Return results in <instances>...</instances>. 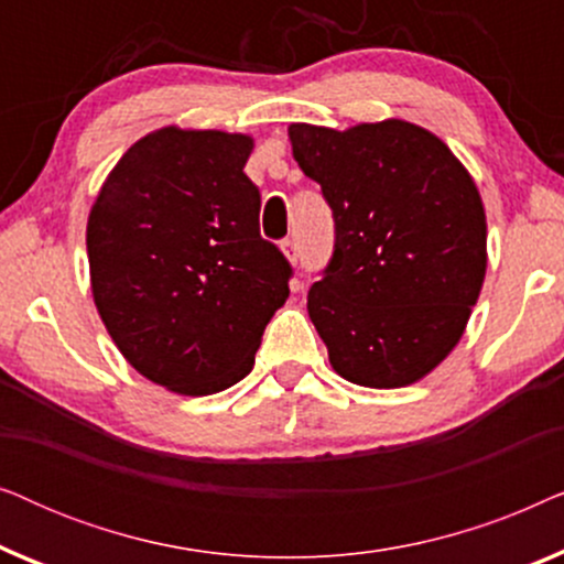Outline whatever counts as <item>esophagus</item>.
Returning <instances> with one entry per match:
<instances>
[{"label":"esophagus","instance_id":"obj_1","mask_svg":"<svg viewBox=\"0 0 564 564\" xmlns=\"http://www.w3.org/2000/svg\"><path fill=\"white\" fill-rule=\"evenodd\" d=\"M282 253H284V257H288L290 264H297L300 251H297V241H295V238H284V241H282Z\"/></svg>","mask_w":564,"mask_h":564}]
</instances>
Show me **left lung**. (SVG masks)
I'll return each mask as SVG.
<instances>
[{
    "mask_svg": "<svg viewBox=\"0 0 564 564\" xmlns=\"http://www.w3.org/2000/svg\"><path fill=\"white\" fill-rule=\"evenodd\" d=\"M292 156L321 184L336 243L307 315L344 380L419 382L465 334L488 267L475 180L442 138L390 118L346 130L292 122Z\"/></svg>",
    "mask_w": 564,
    "mask_h": 564,
    "instance_id": "obj_1",
    "label": "left lung"
}]
</instances>
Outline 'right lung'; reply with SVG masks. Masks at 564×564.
I'll return each mask as SVG.
<instances>
[{"instance_id": "1", "label": "right lung", "mask_w": 564, "mask_h": 564, "mask_svg": "<svg viewBox=\"0 0 564 564\" xmlns=\"http://www.w3.org/2000/svg\"><path fill=\"white\" fill-rule=\"evenodd\" d=\"M251 151L246 133L159 128L122 153L89 210L99 318L135 372L180 395L243 380L290 295L288 259L259 236Z\"/></svg>"}]
</instances>
